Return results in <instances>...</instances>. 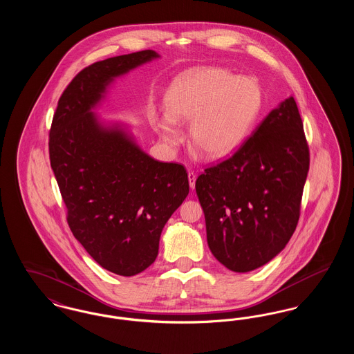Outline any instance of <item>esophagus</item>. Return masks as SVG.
<instances>
[{"label": "esophagus", "instance_id": "34e87169", "mask_svg": "<svg viewBox=\"0 0 354 354\" xmlns=\"http://www.w3.org/2000/svg\"><path fill=\"white\" fill-rule=\"evenodd\" d=\"M195 180H196V174L194 171L188 172V182H189V187L194 189L195 188Z\"/></svg>", "mask_w": 354, "mask_h": 354}]
</instances>
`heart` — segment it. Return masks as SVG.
<instances>
[{"mask_svg":"<svg viewBox=\"0 0 354 354\" xmlns=\"http://www.w3.org/2000/svg\"><path fill=\"white\" fill-rule=\"evenodd\" d=\"M165 107L169 118L159 120L158 129L166 143L182 142L174 122L191 123V145L207 159H220L247 138L261 107V91L252 80L224 68H195L171 84Z\"/></svg>","mask_w":354,"mask_h":354,"instance_id":"b5f03b06","label":"heart"}]
</instances>
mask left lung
<instances>
[{
  "instance_id": "left-lung-1",
  "label": "left lung",
  "mask_w": 354,
  "mask_h": 354,
  "mask_svg": "<svg viewBox=\"0 0 354 354\" xmlns=\"http://www.w3.org/2000/svg\"><path fill=\"white\" fill-rule=\"evenodd\" d=\"M308 171L303 120L289 97L232 156L198 176L208 247L224 267L250 272L284 250L299 223Z\"/></svg>"
}]
</instances>
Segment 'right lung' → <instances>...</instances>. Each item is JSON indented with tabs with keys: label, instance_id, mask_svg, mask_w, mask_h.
Masks as SVG:
<instances>
[{
	"label": "right lung",
	"instance_id": "add662e5",
	"mask_svg": "<svg viewBox=\"0 0 354 354\" xmlns=\"http://www.w3.org/2000/svg\"><path fill=\"white\" fill-rule=\"evenodd\" d=\"M158 57L136 51L81 70L64 90L49 133L68 227L102 268L119 276L155 261L162 230L188 195V175L179 163L152 159L118 127H102L90 110L115 77Z\"/></svg>",
	"mask_w": 354,
	"mask_h": 354
}]
</instances>
